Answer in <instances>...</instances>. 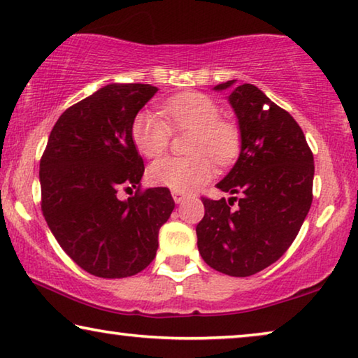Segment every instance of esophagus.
Returning <instances> with one entry per match:
<instances>
[{"mask_svg":"<svg viewBox=\"0 0 358 358\" xmlns=\"http://www.w3.org/2000/svg\"><path fill=\"white\" fill-rule=\"evenodd\" d=\"M173 198H174V201L176 203H182V200L185 198V195L182 194V192H173Z\"/></svg>","mask_w":358,"mask_h":358,"instance_id":"1","label":"esophagus"}]
</instances>
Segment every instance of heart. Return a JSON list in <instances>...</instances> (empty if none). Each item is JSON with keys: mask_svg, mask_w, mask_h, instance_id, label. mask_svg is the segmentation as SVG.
<instances>
[{"mask_svg": "<svg viewBox=\"0 0 358 358\" xmlns=\"http://www.w3.org/2000/svg\"><path fill=\"white\" fill-rule=\"evenodd\" d=\"M162 113L144 110L137 113L131 134L136 148L145 158L164 153L174 131H192L187 158H162L148 168L152 184L176 192H189L206 184L214 174V163L225 166L240 152V131L232 122L219 118V107L201 92H182L163 102Z\"/></svg>", "mask_w": 358, "mask_h": 358, "instance_id": "obj_1", "label": "heart"}]
</instances>
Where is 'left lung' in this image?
<instances>
[{"label":"left lung","instance_id":"1","mask_svg":"<svg viewBox=\"0 0 358 358\" xmlns=\"http://www.w3.org/2000/svg\"><path fill=\"white\" fill-rule=\"evenodd\" d=\"M229 103L238 120L240 155L216 187L232 196L203 198L196 245L214 271L250 277L278 261L298 235L312 205L313 155L294 118L259 87H234Z\"/></svg>","mask_w":358,"mask_h":358}]
</instances>
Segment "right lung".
Returning <instances> with one entry per match:
<instances>
[{
	"label": "right lung",
	"mask_w": 358,
	"mask_h": 358,
	"mask_svg": "<svg viewBox=\"0 0 358 358\" xmlns=\"http://www.w3.org/2000/svg\"><path fill=\"white\" fill-rule=\"evenodd\" d=\"M157 91L141 83L101 87L60 115L41 157L43 216L60 248L96 277L144 271L174 210L166 187L139 190L144 160L131 134ZM133 188V197L119 198Z\"/></svg>",
	"instance_id": "obj_1"
}]
</instances>
